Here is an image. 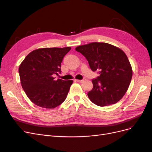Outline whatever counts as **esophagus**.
Instances as JSON below:
<instances>
[{
  "instance_id": "1",
  "label": "esophagus",
  "mask_w": 152,
  "mask_h": 152,
  "mask_svg": "<svg viewBox=\"0 0 152 152\" xmlns=\"http://www.w3.org/2000/svg\"><path fill=\"white\" fill-rule=\"evenodd\" d=\"M85 80H86V79H82V80H76V81L78 82H79V83H83V82Z\"/></svg>"
}]
</instances>
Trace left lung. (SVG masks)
Segmentation results:
<instances>
[{"label":"left lung","instance_id":"8db88e82","mask_svg":"<svg viewBox=\"0 0 152 152\" xmlns=\"http://www.w3.org/2000/svg\"><path fill=\"white\" fill-rule=\"evenodd\" d=\"M89 63L93 72L99 73L92 80L93 88L87 96L99 107L117 103L129 86L132 76L129 61L122 50L104 42H92L75 48Z\"/></svg>","mask_w":152,"mask_h":152}]
</instances>
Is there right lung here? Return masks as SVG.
<instances>
[{
  "mask_svg": "<svg viewBox=\"0 0 152 152\" xmlns=\"http://www.w3.org/2000/svg\"><path fill=\"white\" fill-rule=\"evenodd\" d=\"M70 47L41 48L29 53L19 67L21 86L32 103L54 108L65 100L73 80H54L61 73L63 58Z\"/></svg>",
  "mask_w": 152,
  "mask_h": 152,
  "instance_id": "1",
  "label": "right lung"
}]
</instances>
